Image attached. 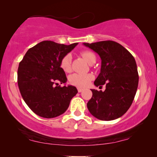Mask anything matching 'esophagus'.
<instances>
[{
  "mask_svg": "<svg viewBox=\"0 0 157 157\" xmlns=\"http://www.w3.org/2000/svg\"><path fill=\"white\" fill-rule=\"evenodd\" d=\"M83 91V89H81V88H78V91L79 93H81V92H82Z\"/></svg>",
  "mask_w": 157,
  "mask_h": 157,
  "instance_id": "esophagus-1",
  "label": "esophagus"
}]
</instances>
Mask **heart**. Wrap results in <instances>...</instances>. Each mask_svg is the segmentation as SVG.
Segmentation results:
<instances>
[{
	"label": "heart",
	"mask_w": 157,
	"mask_h": 157,
	"mask_svg": "<svg viewBox=\"0 0 157 157\" xmlns=\"http://www.w3.org/2000/svg\"><path fill=\"white\" fill-rule=\"evenodd\" d=\"M81 55L89 63H91L93 61H96V56L89 51H83ZM71 56L70 54H66L61 60L60 66L61 69L65 72H70L71 69ZM92 79H93V75L91 74H78V73H74L68 78L71 84L81 88L88 86Z\"/></svg>",
	"instance_id": "b5f03b06"
}]
</instances>
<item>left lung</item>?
Listing matches in <instances>:
<instances>
[{
	"label": "left lung",
	"mask_w": 157,
	"mask_h": 157,
	"mask_svg": "<svg viewBox=\"0 0 157 157\" xmlns=\"http://www.w3.org/2000/svg\"><path fill=\"white\" fill-rule=\"evenodd\" d=\"M101 59L96 86L106 85L104 91L91 89L93 95L87 103L89 112L102 121L121 117L130 108L139 83L136 63L129 51L113 40L83 43Z\"/></svg>",
	"instance_id": "left-lung-1"
}]
</instances>
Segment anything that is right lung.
Listing matches in <instances>:
<instances>
[{"label": "right lung", "mask_w": 157, "mask_h": 157, "mask_svg": "<svg viewBox=\"0 0 157 157\" xmlns=\"http://www.w3.org/2000/svg\"><path fill=\"white\" fill-rule=\"evenodd\" d=\"M78 45H64L44 40L29 48L18 69V85L28 106L39 117L51 119L67 110L78 93L73 86L61 87L67 81L60 62Z\"/></svg>", "instance_id": "add662e5"}]
</instances>
